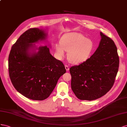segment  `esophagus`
Masks as SVG:
<instances>
[{
    "mask_svg": "<svg viewBox=\"0 0 127 127\" xmlns=\"http://www.w3.org/2000/svg\"><path fill=\"white\" fill-rule=\"evenodd\" d=\"M65 69L67 71L69 70V66H68V65H65Z\"/></svg>",
    "mask_w": 127,
    "mask_h": 127,
    "instance_id": "34e87169",
    "label": "esophagus"
}]
</instances>
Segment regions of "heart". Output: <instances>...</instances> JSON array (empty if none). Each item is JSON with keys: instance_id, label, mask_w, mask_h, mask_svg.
Instances as JSON below:
<instances>
[{"instance_id": "b5f03b06", "label": "heart", "mask_w": 127, "mask_h": 127, "mask_svg": "<svg viewBox=\"0 0 127 127\" xmlns=\"http://www.w3.org/2000/svg\"><path fill=\"white\" fill-rule=\"evenodd\" d=\"M93 42L78 32H73L61 40L55 45V54L59 59H62L68 51V59L72 63L78 64L87 59L93 48Z\"/></svg>"}]
</instances>
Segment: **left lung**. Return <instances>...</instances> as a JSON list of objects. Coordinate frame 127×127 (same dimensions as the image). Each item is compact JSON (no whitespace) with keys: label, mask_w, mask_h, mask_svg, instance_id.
<instances>
[{"label":"left lung","mask_w":127,"mask_h":127,"mask_svg":"<svg viewBox=\"0 0 127 127\" xmlns=\"http://www.w3.org/2000/svg\"><path fill=\"white\" fill-rule=\"evenodd\" d=\"M98 47L89 59L70 68L71 88L79 99L93 100L102 97L113 86L119 58L112 40L100 32Z\"/></svg>","instance_id":"obj_1"}]
</instances>
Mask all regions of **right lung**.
Returning <instances> with one entry per match:
<instances>
[{"instance_id": "add662e5", "label": "right lung", "mask_w": 127, "mask_h": 127, "mask_svg": "<svg viewBox=\"0 0 127 127\" xmlns=\"http://www.w3.org/2000/svg\"><path fill=\"white\" fill-rule=\"evenodd\" d=\"M47 37L46 30L30 29L17 40L9 55V75L13 85L18 92L32 100L48 98L66 72L63 63L50 54L47 46L38 47L35 45Z\"/></svg>"}]
</instances>
